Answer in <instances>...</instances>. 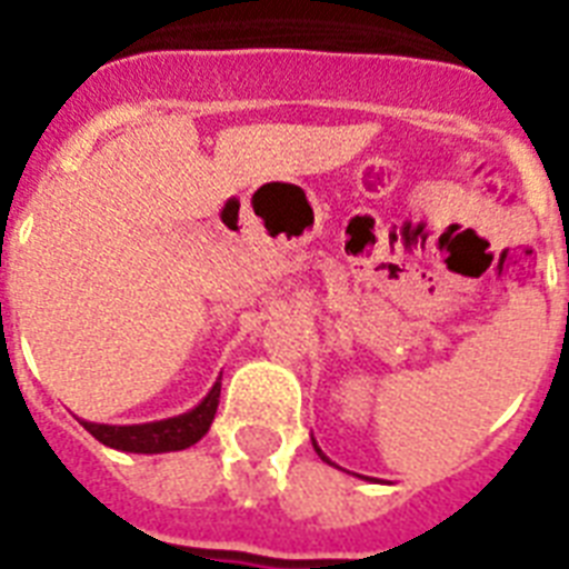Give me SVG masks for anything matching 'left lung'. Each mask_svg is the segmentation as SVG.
Segmentation results:
<instances>
[{"mask_svg": "<svg viewBox=\"0 0 569 569\" xmlns=\"http://www.w3.org/2000/svg\"><path fill=\"white\" fill-rule=\"evenodd\" d=\"M312 449L319 451V458H321V460H325V463H330V467H337V463H333V460H330V458H328V455H325V451H321V449H319V442H316V440H312Z\"/></svg>", "mask_w": 569, "mask_h": 569, "instance_id": "obj_1", "label": "left lung"}]
</instances>
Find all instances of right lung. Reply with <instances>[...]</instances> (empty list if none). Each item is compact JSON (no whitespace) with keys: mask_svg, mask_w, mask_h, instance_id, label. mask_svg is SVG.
Wrapping results in <instances>:
<instances>
[{"mask_svg":"<svg viewBox=\"0 0 569 569\" xmlns=\"http://www.w3.org/2000/svg\"><path fill=\"white\" fill-rule=\"evenodd\" d=\"M218 398H221V378L214 380L212 389L189 413L171 416V419H159V422L144 425H100L84 422V431L97 437L102 446L118 451H132V455H162V451H182L194 446L214 419L218 410Z\"/></svg>","mask_w":569,"mask_h":569,"instance_id":"add662e5","label":"right lung"}]
</instances>
